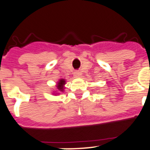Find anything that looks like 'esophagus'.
<instances>
[{"label":"esophagus","instance_id":"esophagus-1","mask_svg":"<svg viewBox=\"0 0 150 150\" xmlns=\"http://www.w3.org/2000/svg\"><path fill=\"white\" fill-rule=\"evenodd\" d=\"M75 77H76V78H79L81 74V72H79V71H76V72H75Z\"/></svg>","mask_w":150,"mask_h":150}]
</instances>
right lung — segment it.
Instances as JSON below:
<instances>
[{
    "label": "right lung",
    "mask_w": 150,
    "mask_h": 150,
    "mask_svg": "<svg viewBox=\"0 0 150 150\" xmlns=\"http://www.w3.org/2000/svg\"><path fill=\"white\" fill-rule=\"evenodd\" d=\"M65 84H66V80L65 79H60L57 82L56 87H57V90L54 92V93L55 96L58 95L60 93V92L64 91V89H65Z\"/></svg>",
    "instance_id": "right-lung-1"
}]
</instances>
